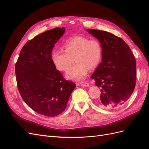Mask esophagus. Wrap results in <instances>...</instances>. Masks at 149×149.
I'll list each match as a JSON object with an SVG mask.
<instances>
[{
  "instance_id": "34e87169",
  "label": "esophagus",
  "mask_w": 149,
  "mask_h": 149,
  "mask_svg": "<svg viewBox=\"0 0 149 149\" xmlns=\"http://www.w3.org/2000/svg\"><path fill=\"white\" fill-rule=\"evenodd\" d=\"M80 84H81V85L83 86H86V87H88L89 86V83L87 82H81Z\"/></svg>"
}]
</instances>
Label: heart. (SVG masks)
<instances>
[{
  "mask_svg": "<svg viewBox=\"0 0 149 149\" xmlns=\"http://www.w3.org/2000/svg\"><path fill=\"white\" fill-rule=\"evenodd\" d=\"M101 57L100 42L83 37L70 38L64 44V50L55 49L52 53L53 64L60 71L68 70L74 58L76 63L67 71L66 76L75 81L83 80L86 77L89 69L96 67Z\"/></svg>",
  "mask_w": 149,
  "mask_h": 149,
  "instance_id": "b5f03b06",
  "label": "heart"
}]
</instances>
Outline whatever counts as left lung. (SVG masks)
I'll list each match as a JSON object with an SVG mask.
<instances>
[{
	"label": "left lung",
	"instance_id": "left-lung-1",
	"mask_svg": "<svg viewBox=\"0 0 149 149\" xmlns=\"http://www.w3.org/2000/svg\"><path fill=\"white\" fill-rule=\"evenodd\" d=\"M102 47V62L91 76L101 87L98 105L103 109L120 107L132 95L136 82L135 57L123 39L106 31L87 29Z\"/></svg>",
	"mask_w": 149,
	"mask_h": 149
}]
</instances>
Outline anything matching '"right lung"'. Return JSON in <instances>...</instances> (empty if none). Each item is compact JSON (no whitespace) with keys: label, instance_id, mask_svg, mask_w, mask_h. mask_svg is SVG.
Wrapping results in <instances>:
<instances>
[{"label":"right lung","instance_id":"add662e5","mask_svg":"<svg viewBox=\"0 0 149 149\" xmlns=\"http://www.w3.org/2000/svg\"><path fill=\"white\" fill-rule=\"evenodd\" d=\"M65 27L47 30L26 42L15 64L17 87L24 102L37 113L48 117L66 109L76 84L66 81L52 59L55 44Z\"/></svg>","mask_w":149,"mask_h":149}]
</instances>
